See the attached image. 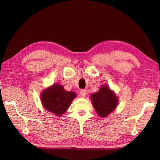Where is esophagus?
I'll return each instance as SVG.
<instances>
[{"instance_id":"1","label":"esophagus","mask_w":160,"mask_h":160,"mask_svg":"<svg viewBox=\"0 0 160 160\" xmlns=\"http://www.w3.org/2000/svg\"><path fill=\"white\" fill-rule=\"evenodd\" d=\"M80 96H81V97H82V98H84L86 96H87V91H86V90H84V89H82L80 91Z\"/></svg>"}]
</instances>
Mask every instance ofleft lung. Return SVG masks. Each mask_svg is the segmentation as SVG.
I'll list each match as a JSON object with an SVG mask.
<instances>
[{
    "label": "left lung",
    "mask_w": 160,
    "mask_h": 160,
    "mask_svg": "<svg viewBox=\"0 0 160 160\" xmlns=\"http://www.w3.org/2000/svg\"><path fill=\"white\" fill-rule=\"evenodd\" d=\"M93 107L100 117L104 118L117 107L118 100L108 86H102L99 91L91 96Z\"/></svg>",
    "instance_id": "8db88e82"
}]
</instances>
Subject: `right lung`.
<instances>
[{"mask_svg": "<svg viewBox=\"0 0 160 160\" xmlns=\"http://www.w3.org/2000/svg\"><path fill=\"white\" fill-rule=\"evenodd\" d=\"M76 96L74 92L65 91L62 85L53 84L43 91L40 98L47 110L60 116L65 113Z\"/></svg>", "mask_w": 160, "mask_h": 160, "instance_id": "1", "label": "right lung"}]
</instances>
